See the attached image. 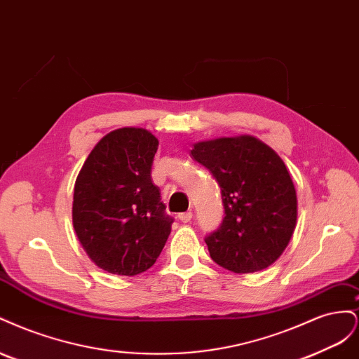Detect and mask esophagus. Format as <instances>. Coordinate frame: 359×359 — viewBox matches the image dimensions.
<instances>
[{
	"label": "esophagus",
	"mask_w": 359,
	"mask_h": 359,
	"mask_svg": "<svg viewBox=\"0 0 359 359\" xmlns=\"http://www.w3.org/2000/svg\"><path fill=\"white\" fill-rule=\"evenodd\" d=\"M191 217H193L191 211L181 212V214H178V220H180V222H182V223H189V222L191 220Z\"/></svg>",
	"instance_id": "esophagus-1"
}]
</instances>
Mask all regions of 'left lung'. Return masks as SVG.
I'll return each mask as SVG.
<instances>
[{"mask_svg": "<svg viewBox=\"0 0 359 359\" xmlns=\"http://www.w3.org/2000/svg\"><path fill=\"white\" fill-rule=\"evenodd\" d=\"M191 157L222 189L224 219L205 238L217 265L236 274L262 271L285 252L297 226V190L285 161L255 136L203 140Z\"/></svg>", "mask_w": 359, "mask_h": 359, "instance_id": "left-lung-1", "label": "left lung"}]
</instances>
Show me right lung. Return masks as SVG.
Masks as SVG:
<instances>
[{
	"label": "right lung",
	"instance_id": "1",
	"mask_svg": "<svg viewBox=\"0 0 359 359\" xmlns=\"http://www.w3.org/2000/svg\"><path fill=\"white\" fill-rule=\"evenodd\" d=\"M158 139L123 127L103 136L86 157L73 191L74 232L93 262L118 276L154 265L173 220L151 178Z\"/></svg>",
	"mask_w": 359,
	"mask_h": 359
}]
</instances>
